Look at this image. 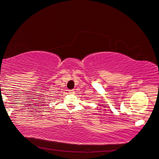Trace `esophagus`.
<instances>
[{"label": "esophagus", "instance_id": "obj_1", "mask_svg": "<svg viewBox=\"0 0 159 159\" xmlns=\"http://www.w3.org/2000/svg\"><path fill=\"white\" fill-rule=\"evenodd\" d=\"M68 92H69V93L73 94L75 93V91H74V90H68Z\"/></svg>", "mask_w": 159, "mask_h": 159}]
</instances>
